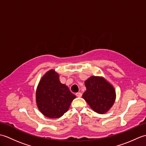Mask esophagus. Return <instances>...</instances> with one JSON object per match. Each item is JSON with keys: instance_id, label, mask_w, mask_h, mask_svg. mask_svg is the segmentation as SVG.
I'll use <instances>...</instances> for the list:
<instances>
[{"instance_id": "1", "label": "esophagus", "mask_w": 146, "mask_h": 146, "mask_svg": "<svg viewBox=\"0 0 146 146\" xmlns=\"http://www.w3.org/2000/svg\"><path fill=\"white\" fill-rule=\"evenodd\" d=\"M82 94L81 93H80V92H78V93H76V97H82Z\"/></svg>"}]
</instances>
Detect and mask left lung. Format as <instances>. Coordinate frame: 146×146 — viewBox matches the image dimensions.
Wrapping results in <instances>:
<instances>
[{"instance_id": "1", "label": "left lung", "mask_w": 146, "mask_h": 146, "mask_svg": "<svg viewBox=\"0 0 146 146\" xmlns=\"http://www.w3.org/2000/svg\"><path fill=\"white\" fill-rule=\"evenodd\" d=\"M86 91L82 97L93 110L106 113L112 107L116 98L113 86L103 77L92 76L85 82Z\"/></svg>"}]
</instances>
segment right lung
<instances>
[{"instance_id": "1", "label": "right lung", "mask_w": 146, "mask_h": 146, "mask_svg": "<svg viewBox=\"0 0 146 146\" xmlns=\"http://www.w3.org/2000/svg\"><path fill=\"white\" fill-rule=\"evenodd\" d=\"M59 79V75L54 70H49L42 77L36 90L37 106L44 116L51 119L63 115L76 98Z\"/></svg>"}]
</instances>
